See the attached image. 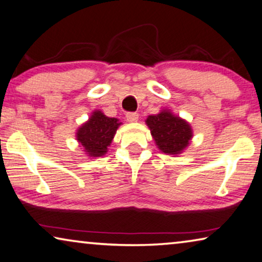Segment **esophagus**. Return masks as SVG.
<instances>
[{
  "instance_id": "esophagus-1",
  "label": "esophagus",
  "mask_w": 262,
  "mask_h": 262,
  "mask_svg": "<svg viewBox=\"0 0 262 262\" xmlns=\"http://www.w3.org/2000/svg\"><path fill=\"white\" fill-rule=\"evenodd\" d=\"M126 119H127L128 122H136V121H138V119H139V113H134V112L127 113Z\"/></svg>"
}]
</instances>
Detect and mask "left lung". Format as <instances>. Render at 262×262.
Segmentation results:
<instances>
[{
    "label": "left lung",
    "mask_w": 262,
    "mask_h": 262,
    "mask_svg": "<svg viewBox=\"0 0 262 262\" xmlns=\"http://www.w3.org/2000/svg\"><path fill=\"white\" fill-rule=\"evenodd\" d=\"M146 123L150 128L151 136L158 147L166 154L181 153L192 139L189 124L168 111L148 116Z\"/></svg>",
    "instance_id": "left-lung-1"
}]
</instances>
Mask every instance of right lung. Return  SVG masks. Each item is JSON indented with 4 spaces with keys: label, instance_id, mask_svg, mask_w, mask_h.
<instances>
[{
    "label": "right lung",
    "instance_id": "obj_1",
    "mask_svg": "<svg viewBox=\"0 0 262 262\" xmlns=\"http://www.w3.org/2000/svg\"><path fill=\"white\" fill-rule=\"evenodd\" d=\"M120 124L118 119L108 118L103 113L96 111L93 113L91 119L79 128L76 133L77 141L89 156L99 158L107 153L108 146L112 143Z\"/></svg>",
    "mask_w": 262,
    "mask_h": 262
}]
</instances>
